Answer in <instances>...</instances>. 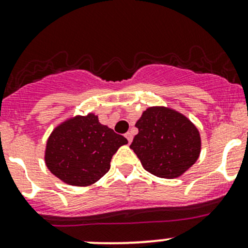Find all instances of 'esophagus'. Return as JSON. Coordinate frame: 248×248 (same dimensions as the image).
I'll list each match as a JSON object with an SVG mask.
<instances>
[{
  "label": "esophagus",
  "mask_w": 248,
  "mask_h": 248,
  "mask_svg": "<svg viewBox=\"0 0 248 248\" xmlns=\"http://www.w3.org/2000/svg\"><path fill=\"white\" fill-rule=\"evenodd\" d=\"M127 138V140H128V142H132V139H133V134L131 133V132H127L126 136H124Z\"/></svg>",
  "instance_id": "34e87169"
}]
</instances>
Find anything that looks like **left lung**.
<instances>
[{
	"label": "left lung",
	"instance_id": "8db88e82",
	"mask_svg": "<svg viewBox=\"0 0 248 248\" xmlns=\"http://www.w3.org/2000/svg\"><path fill=\"white\" fill-rule=\"evenodd\" d=\"M138 134L131 149L146 171L176 179L199 158L202 139L196 124L169 107H149L137 121Z\"/></svg>",
	"mask_w": 248,
	"mask_h": 248
}]
</instances>
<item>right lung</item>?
I'll use <instances>...</instances> for the list:
<instances>
[{
    "label": "right lung",
    "mask_w": 248,
    "mask_h": 248,
    "mask_svg": "<svg viewBox=\"0 0 248 248\" xmlns=\"http://www.w3.org/2000/svg\"><path fill=\"white\" fill-rule=\"evenodd\" d=\"M124 137L99 122L89 112L68 117L57 124L46 140L44 161L57 179L71 186L87 187L96 184L110 169V161Z\"/></svg>",
    "instance_id": "obj_1"
}]
</instances>
